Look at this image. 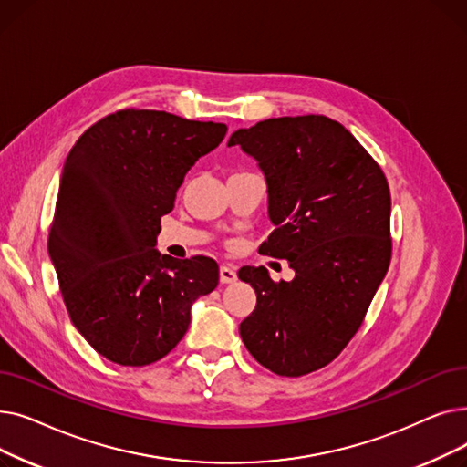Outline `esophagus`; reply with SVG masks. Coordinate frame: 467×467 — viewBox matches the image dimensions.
<instances>
[{"instance_id":"34e87169","label":"esophagus","mask_w":467,"mask_h":467,"mask_svg":"<svg viewBox=\"0 0 467 467\" xmlns=\"http://www.w3.org/2000/svg\"><path fill=\"white\" fill-rule=\"evenodd\" d=\"M219 280H221V284H233V282H236V271L233 266H229V265H221L219 266Z\"/></svg>"}]
</instances>
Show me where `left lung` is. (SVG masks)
Here are the masks:
<instances>
[{"label":"left lung","mask_w":467,"mask_h":467,"mask_svg":"<svg viewBox=\"0 0 467 467\" xmlns=\"http://www.w3.org/2000/svg\"><path fill=\"white\" fill-rule=\"evenodd\" d=\"M265 174L275 231L259 254L287 259L291 282L242 266L255 310L240 324L250 354L280 377L322 369L359 329L391 259L389 187L363 145L324 115L278 117L229 138Z\"/></svg>","instance_id":"1"}]
</instances>
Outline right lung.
<instances>
[{
	"instance_id": "1",
	"label": "right lung",
	"mask_w": 467,
	"mask_h": 467,
	"mask_svg": "<svg viewBox=\"0 0 467 467\" xmlns=\"http://www.w3.org/2000/svg\"><path fill=\"white\" fill-rule=\"evenodd\" d=\"M223 122L155 109L100 119L64 162L48 255L73 326L106 359L143 367L183 338L192 303L219 282L213 259L161 255V217Z\"/></svg>"
}]
</instances>
